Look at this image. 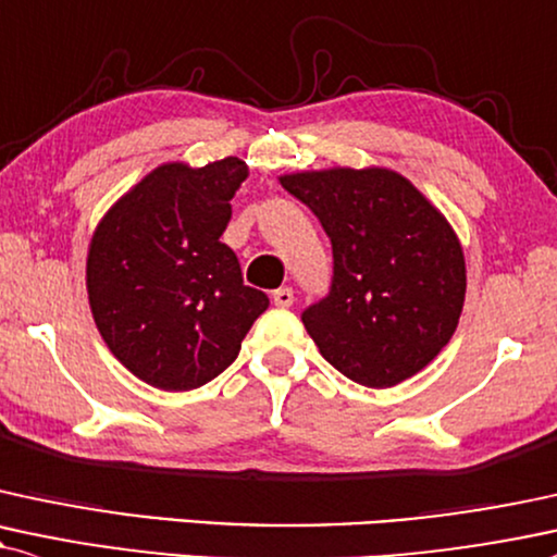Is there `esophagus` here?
Masks as SVG:
<instances>
[{"instance_id":"esophagus-1","label":"esophagus","mask_w":557,"mask_h":557,"mask_svg":"<svg viewBox=\"0 0 557 557\" xmlns=\"http://www.w3.org/2000/svg\"><path fill=\"white\" fill-rule=\"evenodd\" d=\"M272 300H274V306H280V308H290V306H293V300H296V296H293L290 287H280V290H274V293H272Z\"/></svg>"}]
</instances>
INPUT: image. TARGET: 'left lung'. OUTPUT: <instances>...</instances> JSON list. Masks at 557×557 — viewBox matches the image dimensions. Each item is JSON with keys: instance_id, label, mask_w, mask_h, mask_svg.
I'll return each instance as SVG.
<instances>
[{"instance_id": "left-lung-1", "label": "left lung", "mask_w": 557, "mask_h": 557, "mask_svg": "<svg viewBox=\"0 0 557 557\" xmlns=\"http://www.w3.org/2000/svg\"><path fill=\"white\" fill-rule=\"evenodd\" d=\"M332 240L330 296L304 311L324 360L371 388L397 386L448 345L467 293L459 236L401 173L368 165L280 176Z\"/></svg>"}]
</instances>
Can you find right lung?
<instances>
[{
  "label": "right lung",
  "instance_id": "add662e5",
  "mask_svg": "<svg viewBox=\"0 0 557 557\" xmlns=\"http://www.w3.org/2000/svg\"><path fill=\"white\" fill-rule=\"evenodd\" d=\"M249 165L238 158L163 163L109 207L87 246L92 319L124 368L165 392H189L238 358L270 306L244 285L220 236Z\"/></svg>",
  "mask_w": 557,
  "mask_h": 557
}]
</instances>
